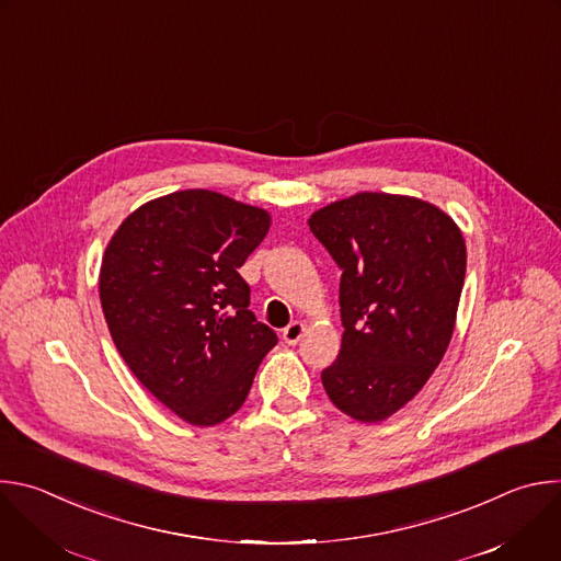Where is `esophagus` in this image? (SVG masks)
<instances>
[{"label":"esophagus","instance_id":"obj_1","mask_svg":"<svg viewBox=\"0 0 561 561\" xmlns=\"http://www.w3.org/2000/svg\"><path fill=\"white\" fill-rule=\"evenodd\" d=\"M304 331H306V327H304L301 322H293V324H288V327L284 329V335H282V337H284L286 344L293 346V344H297V342L301 340Z\"/></svg>","mask_w":561,"mask_h":561}]
</instances>
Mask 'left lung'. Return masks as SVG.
<instances>
[{"label":"left lung","instance_id":"left-lung-1","mask_svg":"<svg viewBox=\"0 0 561 561\" xmlns=\"http://www.w3.org/2000/svg\"><path fill=\"white\" fill-rule=\"evenodd\" d=\"M308 226L342 268V348L322 383L348 417L381 422L422 390L450 344L461 230L437 206L388 193L329 204Z\"/></svg>","mask_w":561,"mask_h":561}]
</instances>
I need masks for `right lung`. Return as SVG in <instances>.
I'll return each instance as SVG.
<instances>
[{
  "mask_svg": "<svg viewBox=\"0 0 561 561\" xmlns=\"http://www.w3.org/2000/svg\"><path fill=\"white\" fill-rule=\"evenodd\" d=\"M271 215L213 191H180L128 215L106 247L100 299L133 375L175 415L215 426L247 402L277 335L239 275Z\"/></svg>",
  "mask_w": 561,
  "mask_h": 561,
  "instance_id": "1",
  "label": "right lung"
}]
</instances>
